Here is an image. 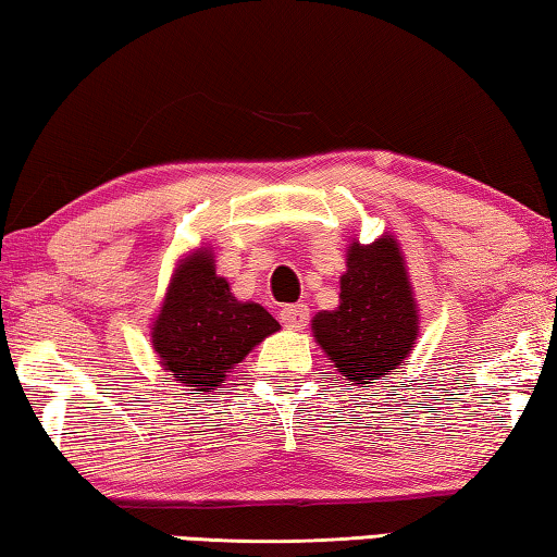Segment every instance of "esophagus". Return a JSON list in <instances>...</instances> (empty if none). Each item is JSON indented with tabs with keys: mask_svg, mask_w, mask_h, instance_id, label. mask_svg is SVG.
<instances>
[{
	"mask_svg": "<svg viewBox=\"0 0 557 557\" xmlns=\"http://www.w3.org/2000/svg\"><path fill=\"white\" fill-rule=\"evenodd\" d=\"M278 321L290 331H301L308 323V308L304 304L284 306V308H281V313H278Z\"/></svg>",
	"mask_w": 557,
	"mask_h": 557,
	"instance_id": "34e87169",
	"label": "esophagus"
}]
</instances>
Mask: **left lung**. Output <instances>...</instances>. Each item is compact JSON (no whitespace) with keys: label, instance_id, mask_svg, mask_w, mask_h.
Here are the masks:
<instances>
[{"label":"left lung","instance_id":"1","mask_svg":"<svg viewBox=\"0 0 557 557\" xmlns=\"http://www.w3.org/2000/svg\"><path fill=\"white\" fill-rule=\"evenodd\" d=\"M348 271L341 276V306L313 319V333L346 381L379 383L408 356L418 336L398 244L383 236L371 246L348 249Z\"/></svg>","mask_w":557,"mask_h":557}]
</instances>
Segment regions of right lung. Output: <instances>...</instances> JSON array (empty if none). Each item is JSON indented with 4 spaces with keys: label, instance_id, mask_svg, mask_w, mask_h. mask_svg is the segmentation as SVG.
<instances>
[{
    "label": "right lung",
    "instance_id": "right-lung-1",
    "mask_svg": "<svg viewBox=\"0 0 557 557\" xmlns=\"http://www.w3.org/2000/svg\"><path fill=\"white\" fill-rule=\"evenodd\" d=\"M273 331L278 321L267 308L236 301L213 271L211 253L199 251L174 273L151 344L171 381L213 391Z\"/></svg>",
    "mask_w": 557,
    "mask_h": 557
}]
</instances>
